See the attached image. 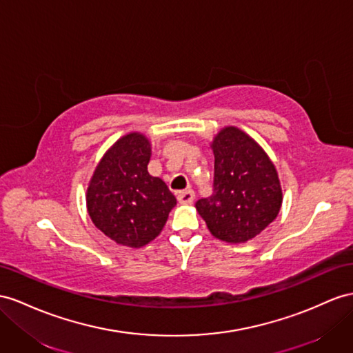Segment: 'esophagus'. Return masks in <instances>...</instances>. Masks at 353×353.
<instances>
[{
    "label": "esophagus",
    "instance_id": "esophagus-1",
    "mask_svg": "<svg viewBox=\"0 0 353 353\" xmlns=\"http://www.w3.org/2000/svg\"><path fill=\"white\" fill-rule=\"evenodd\" d=\"M194 198H195V194L192 189H186V191H180L177 194V200L182 204H191L194 201Z\"/></svg>",
    "mask_w": 353,
    "mask_h": 353
}]
</instances>
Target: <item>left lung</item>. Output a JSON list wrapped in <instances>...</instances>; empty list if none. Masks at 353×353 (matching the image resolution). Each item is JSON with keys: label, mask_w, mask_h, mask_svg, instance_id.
Instances as JSON below:
<instances>
[{"label": "left lung", "mask_w": 353, "mask_h": 353, "mask_svg": "<svg viewBox=\"0 0 353 353\" xmlns=\"http://www.w3.org/2000/svg\"><path fill=\"white\" fill-rule=\"evenodd\" d=\"M213 194L195 207L216 239L246 243L273 222L282 188L273 162L246 132L227 126L212 141Z\"/></svg>", "instance_id": "left-lung-1"}]
</instances>
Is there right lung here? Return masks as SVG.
Returning <instances> with one entry per match:
<instances>
[{
    "label": "right lung",
    "instance_id": "obj_1",
    "mask_svg": "<svg viewBox=\"0 0 353 353\" xmlns=\"http://www.w3.org/2000/svg\"><path fill=\"white\" fill-rule=\"evenodd\" d=\"M150 152L143 134H126L105 152L89 182L90 219L117 245H148L159 236L177 203L164 180L149 174Z\"/></svg>",
    "mask_w": 353,
    "mask_h": 353
}]
</instances>
